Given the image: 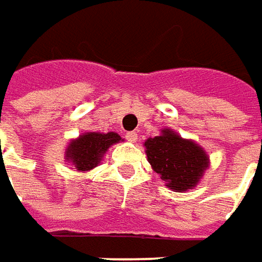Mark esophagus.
Returning a JSON list of instances; mask_svg holds the SVG:
<instances>
[{"instance_id": "34e87169", "label": "esophagus", "mask_w": 262, "mask_h": 262, "mask_svg": "<svg viewBox=\"0 0 262 262\" xmlns=\"http://www.w3.org/2000/svg\"><path fill=\"white\" fill-rule=\"evenodd\" d=\"M126 139L129 140V142H136V140H138V133H136V132H129V133H126Z\"/></svg>"}]
</instances>
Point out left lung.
Masks as SVG:
<instances>
[{
    "instance_id": "8db88e82",
    "label": "left lung",
    "mask_w": 262,
    "mask_h": 262,
    "mask_svg": "<svg viewBox=\"0 0 262 262\" xmlns=\"http://www.w3.org/2000/svg\"><path fill=\"white\" fill-rule=\"evenodd\" d=\"M145 148L152 169L177 193L194 188L209 167L204 149L171 129H164L159 136L146 139Z\"/></svg>"
}]
</instances>
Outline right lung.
I'll use <instances>...</instances> for the list:
<instances>
[{
	"label": "right lung",
	"instance_id": "right-lung-1",
	"mask_svg": "<svg viewBox=\"0 0 262 262\" xmlns=\"http://www.w3.org/2000/svg\"><path fill=\"white\" fill-rule=\"evenodd\" d=\"M120 140L122 138L114 132H86L69 143L65 152V159L81 172L90 171L100 164L107 149Z\"/></svg>",
	"mask_w": 262,
	"mask_h": 262
}]
</instances>
